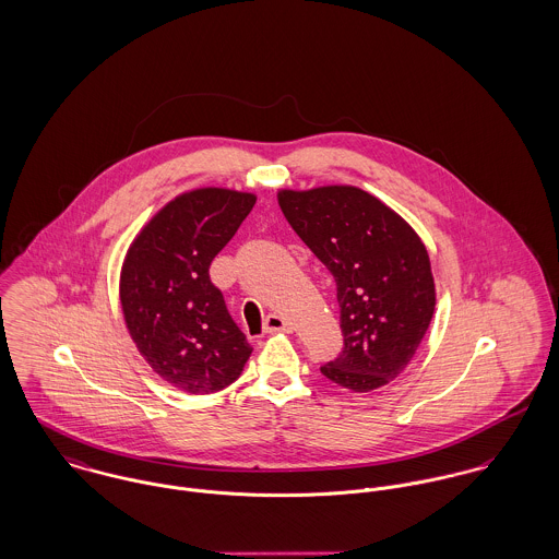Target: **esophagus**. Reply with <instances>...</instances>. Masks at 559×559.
<instances>
[{"label":"esophagus","mask_w":559,"mask_h":559,"mask_svg":"<svg viewBox=\"0 0 559 559\" xmlns=\"http://www.w3.org/2000/svg\"><path fill=\"white\" fill-rule=\"evenodd\" d=\"M263 330L265 334H292V325L281 317V314H267L265 317V323H263Z\"/></svg>","instance_id":"esophagus-1"}]
</instances>
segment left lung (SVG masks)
I'll use <instances>...</instances> for the list:
<instances>
[{"instance_id":"1","label":"left lung","mask_w":559,"mask_h":559,"mask_svg":"<svg viewBox=\"0 0 559 559\" xmlns=\"http://www.w3.org/2000/svg\"><path fill=\"white\" fill-rule=\"evenodd\" d=\"M276 198L336 281L344 348L321 372L357 393L391 383L415 357L433 317L426 245L393 209L353 185L278 189Z\"/></svg>"}]
</instances>
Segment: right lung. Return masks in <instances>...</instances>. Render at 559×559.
<instances>
[{
    "label": "right lung",
    "mask_w": 559,
    "mask_h": 559,
    "mask_svg": "<svg viewBox=\"0 0 559 559\" xmlns=\"http://www.w3.org/2000/svg\"><path fill=\"white\" fill-rule=\"evenodd\" d=\"M255 202V193L225 187L185 191L129 245L119 278L126 328L153 372L178 391L234 383L253 353L209 267Z\"/></svg>",
    "instance_id": "obj_1"
}]
</instances>
